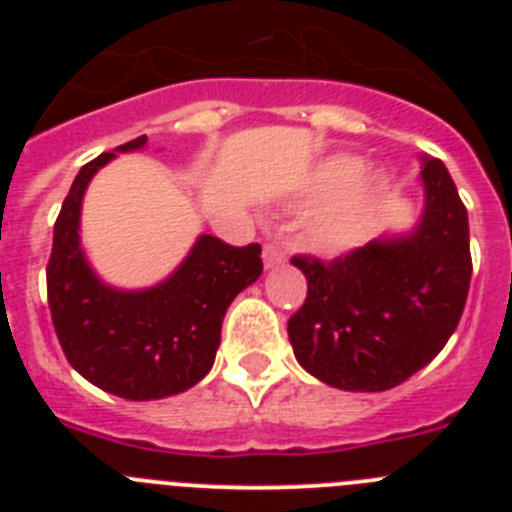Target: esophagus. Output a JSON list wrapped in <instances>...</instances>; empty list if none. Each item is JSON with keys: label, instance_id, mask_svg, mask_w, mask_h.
<instances>
[{"label": "esophagus", "instance_id": "obj_1", "mask_svg": "<svg viewBox=\"0 0 512 512\" xmlns=\"http://www.w3.org/2000/svg\"><path fill=\"white\" fill-rule=\"evenodd\" d=\"M284 264V251L274 243H266L264 246V266L266 269H274V266Z\"/></svg>", "mask_w": 512, "mask_h": 512}]
</instances>
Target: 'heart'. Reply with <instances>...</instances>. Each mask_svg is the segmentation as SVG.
Instances as JSON below:
<instances>
[{
    "label": "heart",
    "mask_w": 512,
    "mask_h": 512,
    "mask_svg": "<svg viewBox=\"0 0 512 512\" xmlns=\"http://www.w3.org/2000/svg\"><path fill=\"white\" fill-rule=\"evenodd\" d=\"M366 161L359 156H333L315 169L310 194L328 197L307 220L310 241L323 251H343L354 246L372 223L374 212L390 192V176L374 174L361 179Z\"/></svg>",
    "instance_id": "1"
}]
</instances>
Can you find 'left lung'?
<instances>
[{
  "instance_id": "left-lung-1",
  "label": "left lung",
  "mask_w": 512,
  "mask_h": 512,
  "mask_svg": "<svg viewBox=\"0 0 512 512\" xmlns=\"http://www.w3.org/2000/svg\"><path fill=\"white\" fill-rule=\"evenodd\" d=\"M425 207L413 233L333 261L295 256L307 300L289 318L305 372L348 392H384L423 369L459 325L472 279L467 207L443 161L423 158Z\"/></svg>"
}]
</instances>
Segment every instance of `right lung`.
I'll return each instance as SVG.
<instances>
[{"label": "right lung", "instance_id": "right-lung-1", "mask_svg": "<svg viewBox=\"0 0 512 512\" xmlns=\"http://www.w3.org/2000/svg\"><path fill=\"white\" fill-rule=\"evenodd\" d=\"M146 135L81 166L53 225L48 305L63 354L99 390L125 400L179 395L212 369L225 310L261 277V246H228L200 235L182 266L156 287H107L79 241L81 200L92 176L115 153L138 151Z\"/></svg>", "mask_w": 512, "mask_h": 512}]
</instances>
